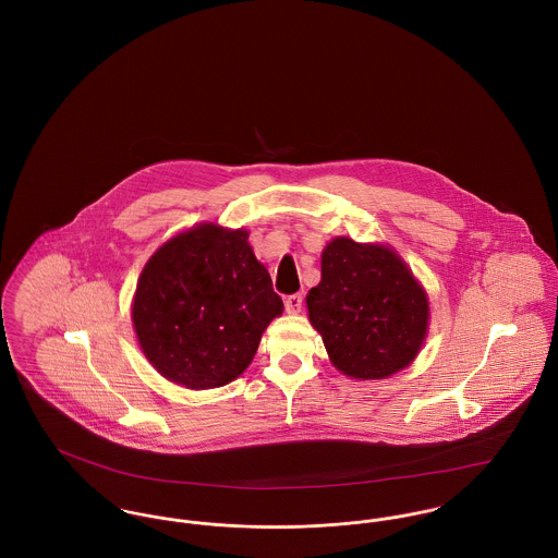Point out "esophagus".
I'll return each instance as SVG.
<instances>
[{
    "instance_id": "1",
    "label": "esophagus",
    "mask_w": 558,
    "mask_h": 558,
    "mask_svg": "<svg viewBox=\"0 0 558 558\" xmlns=\"http://www.w3.org/2000/svg\"><path fill=\"white\" fill-rule=\"evenodd\" d=\"M301 310H303V294L286 296V312L288 314H299Z\"/></svg>"
}]
</instances>
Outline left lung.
I'll list each match as a JSON object with an SVG mask.
<instances>
[{
  "label": "left lung",
  "mask_w": 558,
  "mask_h": 558,
  "mask_svg": "<svg viewBox=\"0 0 558 558\" xmlns=\"http://www.w3.org/2000/svg\"><path fill=\"white\" fill-rule=\"evenodd\" d=\"M307 310L330 363L356 380H383L408 367L429 322L427 294L398 253L345 236L324 246Z\"/></svg>",
  "instance_id": "obj_1"
}]
</instances>
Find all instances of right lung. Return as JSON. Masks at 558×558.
<instances>
[{"mask_svg": "<svg viewBox=\"0 0 558 558\" xmlns=\"http://www.w3.org/2000/svg\"><path fill=\"white\" fill-rule=\"evenodd\" d=\"M281 312L248 232L199 223L148 259L131 316L140 348L160 376L204 391L239 378Z\"/></svg>", "mask_w": 558, "mask_h": 558, "instance_id": "obj_1", "label": "right lung"}]
</instances>
